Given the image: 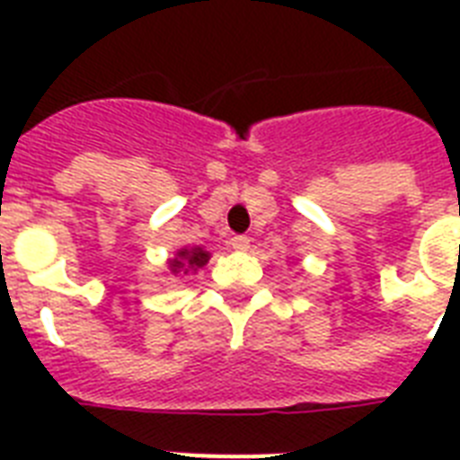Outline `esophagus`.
<instances>
[{
	"label": "esophagus",
	"mask_w": 460,
	"mask_h": 460,
	"mask_svg": "<svg viewBox=\"0 0 460 460\" xmlns=\"http://www.w3.org/2000/svg\"><path fill=\"white\" fill-rule=\"evenodd\" d=\"M231 248H234V251H248V248H251V238L234 236L231 238Z\"/></svg>",
	"instance_id": "34e87169"
}]
</instances>
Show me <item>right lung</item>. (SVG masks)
<instances>
[{
  "mask_svg": "<svg viewBox=\"0 0 460 460\" xmlns=\"http://www.w3.org/2000/svg\"><path fill=\"white\" fill-rule=\"evenodd\" d=\"M209 251H205L202 245H183V248H179L176 251V255L173 258L166 260V270H169V274H173V277H181V274H190V272H198V270H202V267L208 265L209 262Z\"/></svg>",
  "mask_w": 460,
  "mask_h": 460,
  "instance_id": "obj_1",
  "label": "right lung"
}]
</instances>
